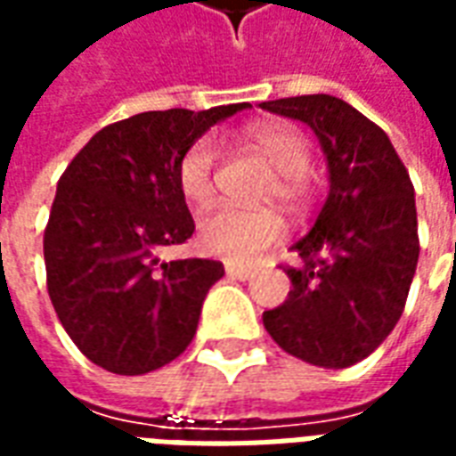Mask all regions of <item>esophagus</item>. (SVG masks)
I'll list each match as a JSON object with an SVG mask.
<instances>
[{
    "instance_id": "34e87169",
    "label": "esophagus",
    "mask_w": 456,
    "mask_h": 456,
    "mask_svg": "<svg viewBox=\"0 0 456 456\" xmlns=\"http://www.w3.org/2000/svg\"><path fill=\"white\" fill-rule=\"evenodd\" d=\"M224 271H227V276L239 278V281H248V278L254 276V271H251V268L239 266V264H232V261H227V264H224Z\"/></svg>"
}]
</instances>
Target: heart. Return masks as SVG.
<instances>
[{"instance_id":"b5f03b06","label":"heart","mask_w":456,"mask_h":456,"mask_svg":"<svg viewBox=\"0 0 456 456\" xmlns=\"http://www.w3.org/2000/svg\"><path fill=\"white\" fill-rule=\"evenodd\" d=\"M248 143L276 168V183H271L268 198H281L288 208L297 212L307 205L313 183L310 163L313 146L303 131L286 121H268L248 129ZM219 151L212 136L192 141L178 163L180 192L188 202L205 205L215 195L217 185ZM286 234V222L276 209H209L200 219V247L212 256L247 264L273 247Z\"/></svg>"}]
</instances>
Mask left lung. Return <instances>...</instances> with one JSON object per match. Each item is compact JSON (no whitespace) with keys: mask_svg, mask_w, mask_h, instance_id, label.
Instances as JSON below:
<instances>
[{"mask_svg":"<svg viewBox=\"0 0 456 456\" xmlns=\"http://www.w3.org/2000/svg\"><path fill=\"white\" fill-rule=\"evenodd\" d=\"M305 121L322 143L330 195L286 266V303L264 313L273 342L325 369L362 362L391 335L408 300L420 239L415 192L386 131L332 94L261 102Z\"/></svg>","mask_w":456,"mask_h":456,"instance_id":"1","label":"left lung"}]
</instances>
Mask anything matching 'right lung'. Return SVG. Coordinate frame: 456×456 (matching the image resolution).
<instances>
[{
	"label": "right lung",
	"instance_id": "1",
	"mask_svg": "<svg viewBox=\"0 0 456 456\" xmlns=\"http://www.w3.org/2000/svg\"><path fill=\"white\" fill-rule=\"evenodd\" d=\"M247 107L134 114L97 131L63 170L44 232L45 286L65 332L97 366L141 376L192 342L224 266L160 261L195 232L178 163L212 124Z\"/></svg>",
	"mask_w": 456,
	"mask_h": 456
}]
</instances>
